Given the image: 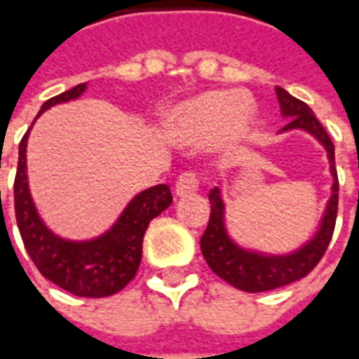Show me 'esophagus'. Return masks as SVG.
<instances>
[{
    "label": "esophagus",
    "instance_id": "1",
    "mask_svg": "<svg viewBox=\"0 0 359 359\" xmlns=\"http://www.w3.org/2000/svg\"><path fill=\"white\" fill-rule=\"evenodd\" d=\"M200 187V179H198V175L194 171H184L180 175L179 179H177V184H175V192L177 196H188V194H194L196 190Z\"/></svg>",
    "mask_w": 359,
    "mask_h": 359
}]
</instances>
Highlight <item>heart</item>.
<instances>
[{
	"instance_id": "obj_1",
	"label": "heart",
	"mask_w": 359,
	"mask_h": 359,
	"mask_svg": "<svg viewBox=\"0 0 359 359\" xmlns=\"http://www.w3.org/2000/svg\"><path fill=\"white\" fill-rule=\"evenodd\" d=\"M252 107L238 94L210 92L182 103L167 121L172 138L184 142L205 140L217 133L225 142H234L246 133Z\"/></svg>"
}]
</instances>
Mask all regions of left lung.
Instances as JSON below:
<instances>
[{
	"label": "left lung",
	"instance_id": "1",
	"mask_svg": "<svg viewBox=\"0 0 359 359\" xmlns=\"http://www.w3.org/2000/svg\"><path fill=\"white\" fill-rule=\"evenodd\" d=\"M275 94L280 103L283 115L290 117L288 125L283 126V130L300 128V130L313 134L327 149L334 182H332L331 200L327 203L323 221L316 236L308 244H304L300 250L286 256H269V254L265 256L259 252H250V250L236 246L225 229V203L221 200V192L219 188L211 190L210 223L200 241L202 254L215 275L244 292H265V290L280 288L306 277L309 271L321 262V257L327 252V246L334 233L337 211H339V177H337V167H334V144L331 142V136L327 134L319 118L313 115V111L309 109L306 103L290 95L280 86L275 88Z\"/></svg>",
	"mask_w": 359,
	"mask_h": 359
}]
</instances>
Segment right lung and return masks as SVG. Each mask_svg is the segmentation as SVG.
Returning <instances> with one entry per match:
<instances>
[{
  "mask_svg": "<svg viewBox=\"0 0 359 359\" xmlns=\"http://www.w3.org/2000/svg\"><path fill=\"white\" fill-rule=\"evenodd\" d=\"M84 90L86 84H79L63 94L50 97L42 105L38 117L55 103L79 97ZM28 133L19 144V165L15 177V217L28 256L43 277L74 296L105 298L123 290L138 271L142 241L149 221L171 205V188L167 184H157L134 196L117 223L94 241H65L43 225L28 190Z\"/></svg>",
  "mask_w": 359,
  "mask_h": 359,
  "instance_id": "right-lung-1",
  "label": "right lung"
}]
</instances>
